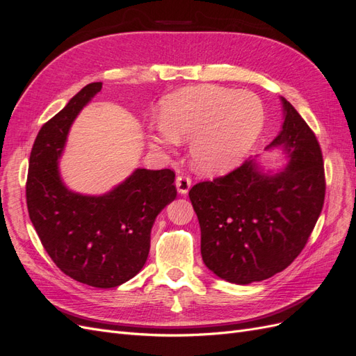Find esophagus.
Masks as SVG:
<instances>
[{
	"label": "esophagus",
	"mask_w": 356,
	"mask_h": 356,
	"mask_svg": "<svg viewBox=\"0 0 356 356\" xmlns=\"http://www.w3.org/2000/svg\"><path fill=\"white\" fill-rule=\"evenodd\" d=\"M175 186H177V190L179 195H187L190 187H191V179L184 175H178L177 181H175Z\"/></svg>",
	"instance_id": "obj_1"
}]
</instances>
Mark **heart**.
<instances>
[{
	"mask_svg": "<svg viewBox=\"0 0 356 356\" xmlns=\"http://www.w3.org/2000/svg\"><path fill=\"white\" fill-rule=\"evenodd\" d=\"M264 106L257 95L222 86H191L168 95L160 122L148 131L157 149L190 139V159L204 175H222L238 168L260 138Z\"/></svg>",
	"mask_w": 356,
	"mask_h": 356,
	"instance_id": "1",
	"label": "heart"
}]
</instances>
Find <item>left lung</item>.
<instances>
[{"instance_id":"8db88e82","label":"left lung","mask_w":356,"mask_h":356,"mask_svg":"<svg viewBox=\"0 0 356 356\" xmlns=\"http://www.w3.org/2000/svg\"><path fill=\"white\" fill-rule=\"evenodd\" d=\"M281 132L266 147L286 165L263 169L248 160L229 175L188 193L200 224L202 260L224 281L248 285L282 272L303 250L325 197L324 161L316 136L281 98Z\"/></svg>"}]
</instances>
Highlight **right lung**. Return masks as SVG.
<instances>
[{"label":"right lung","mask_w":356,"mask_h":356,"mask_svg":"<svg viewBox=\"0 0 356 356\" xmlns=\"http://www.w3.org/2000/svg\"><path fill=\"white\" fill-rule=\"evenodd\" d=\"M102 89L90 83L40 129L29 157L26 203L44 250L74 281L115 288L136 276L157 215L177 197L170 169L138 168L104 195H83L62 179L59 159L80 111Z\"/></svg>","instance_id":"right-lung-1"}]
</instances>
